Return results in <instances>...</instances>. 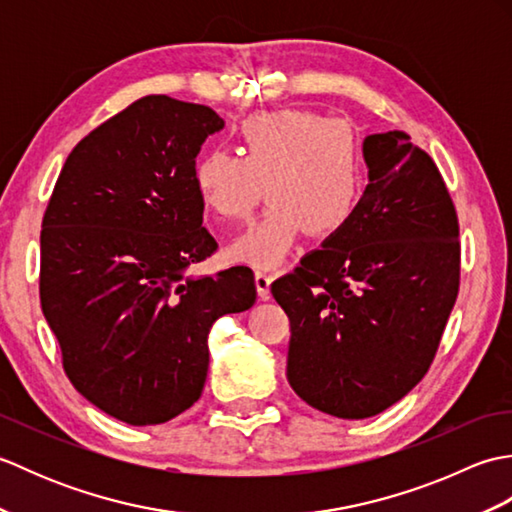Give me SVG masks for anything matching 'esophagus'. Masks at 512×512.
Here are the masks:
<instances>
[{"instance_id":"esophagus-1","label":"esophagus","mask_w":512,"mask_h":512,"mask_svg":"<svg viewBox=\"0 0 512 512\" xmlns=\"http://www.w3.org/2000/svg\"><path fill=\"white\" fill-rule=\"evenodd\" d=\"M270 284H273V275L264 273V270H257L255 273V286H257V295L262 301L270 299Z\"/></svg>"}]
</instances>
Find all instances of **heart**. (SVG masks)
<instances>
[{"instance_id": "b5f03b06", "label": "heart", "mask_w": 512, "mask_h": 512, "mask_svg": "<svg viewBox=\"0 0 512 512\" xmlns=\"http://www.w3.org/2000/svg\"><path fill=\"white\" fill-rule=\"evenodd\" d=\"M237 154L206 151L193 167L202 206L224 222L246 220L266 187L264 215L226 246L233 264L275 268L303 233H341L361 206L365 154L343 118L308 110L248 116L237 127Z\"/></svg>"}]
</instances>
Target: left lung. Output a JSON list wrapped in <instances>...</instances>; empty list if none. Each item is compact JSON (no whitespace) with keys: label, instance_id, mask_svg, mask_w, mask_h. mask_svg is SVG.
<instances>
[{"label":"left lung","instance_id":"8db88e82","mask_svg":"<svg viewBox=\"0 0 512 512\" xmlns=\"http://www.w3.org/2000/svg\"><path fill=\"white\" fill-rule=\"evenodd\" d=\"M363 154L352 222L270 286L290 319V387L345 420L420 383L460 288L458 213L436 162L398 129L367 136Z\"/></svg>","mask_w":512,"mask_h":512}]
</instances>
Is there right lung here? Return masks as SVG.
<instances>
[{"instance_id":"add662e5","label":"right lung","mask_w":512,"mask_h":512,"mask_svg":"<svg viewBox=\"0 0 512 512\" xmlns=\"http://www.w3.org/2000/svg\"><path fill=\"white\" fill-rule=\"evenodd\" d=\"M224 121L143 96L65 160L41 224V310L83 398L134 427L202 396L209 332L257 299L253 270L189 277L217 248L202 226L195 156Z\"/></svg>"}]
</instances>
